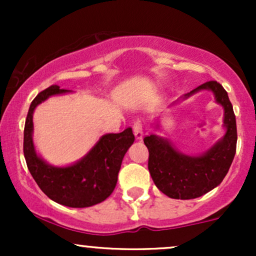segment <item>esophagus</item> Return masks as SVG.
<instances>
[{"mask_svg": "<svg viewBox=\"0 0 256 256\" xmlns=\"http://www.w3.org/2000/svg\"><path fill=\"white\" fill-rule=\"evenodd\" d=\"M132 130H134V137H136L137 140H142L143 138V124L140 120H136V122H134Z\"/></svg>", "mask_w": 256, "mask_h": 256, "instance_id": "esophagus-1", "label": "esophagus"}]
</instances>
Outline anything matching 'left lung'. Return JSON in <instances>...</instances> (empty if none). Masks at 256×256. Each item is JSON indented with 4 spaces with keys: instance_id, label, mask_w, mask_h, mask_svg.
Returning a JSON list of instances; mask_svg holds the SVG:
<instances>
[{
    "instance_id": "left-lung-1",
    "label": "left lung",
    "mask_w": 256,
    "mask_h": 256,
    "mask_svg": "<svg viewBox=\"0 0 256 256\" xmlns=\"http://www.w3.org/2000/svg\"><path fill=\"white\" fill-rule=\"evenodd\" d=\"M201 90L212 91L216 101L224 108L226 134L210 150L198 156H189L174 149L166 138L154 134L144 137L149 150L148 170L152 180L161 192L171 198H196L218 186L236 154V116L228 92L218 82L210 80L185 94L183 98Z\"/></svg>"
}]
</instances>
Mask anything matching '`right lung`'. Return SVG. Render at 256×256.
I'll use <instances>...</instances> for the list:
<instances>
[{"instance_id": "obj_1", "label": "right lung", "mask_w": 256, "mask_h": 256, "mask_svg": "<svg viewBox=\"0 0 256 256\" xmlns=\"http://www.w3.org/2000/svg\"><path fill=\"white\" fill-rule=\"evenodd\" d=\"M64 92L68 90L52 85L40 91L31 102L24 128V156L31 176L49 198L67 207H91L101 204L113 192L122 158L134 143V136L131 128L120 134H104L78 162L66 167L46 164L34 150L32 116L34 108L49 96Z\"/></svg>"}]
</instances>
